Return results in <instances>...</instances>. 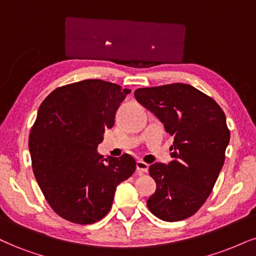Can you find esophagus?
<instances>
[{
    "label": "esophagus",
    "mask_w": 256,
    "mask_h": 256,
    "mask_svg": "<svg viewBox=\"0 0 256 256\" xmlns=\"http://www.w3.org/2000/svg\"><path fill=\"white\" fill-rule=\"evenodd\" d=\"M148 167H150V165H148L147 162H142V160H138L136 162V170L138 172H141V173L148 172Z\"/></svg>",
    "instance_id": "34e87169"
}]
</instances>
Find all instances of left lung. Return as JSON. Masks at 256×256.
Returning a JSON list of instances; mask_svg holds the SVG:
<instances>
[{"label":"left lung","instance_id":"left-lung-1","mask_svg":"<svg viewBox=\"0 0 256 256\" xmlns=\"http://www.w3.org/2000/svg\"><path fill=\"white\" fill-rule=\"evenodd\" d=\"M134 94L174 138L172 162L150 166L156 190L148 198V209L166 222L188 218L210 196L224 164L230 140L224 112L188 84L141 88Z\"/></svg>","mask_w":256,"mask_h":256}]
</instances>
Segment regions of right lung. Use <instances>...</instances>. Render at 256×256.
<instances>
[{"mask_svg": "<svg viewBox=\"0 0 256 256\" xmlns=\"http://www.w3.org/2000/svg\"><path fill=\"white\" fill-rule=\"evenodd\" d=\"M129 92L110 82L85 80L56 88L41 103L28 141L32 167L47 203L64 220H102L116 186L135 172L129 154L104 159L97 153Z\"/></svg>", "mask_w": 256, "mask_h": 256, "instance_id": "add662e5", "label": "right lung"}]
</instances>
